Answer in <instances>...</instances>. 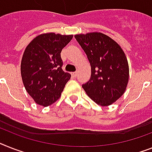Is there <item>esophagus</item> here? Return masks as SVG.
I'll use <instances>...</instances> for the list:
<instances>
[{"label": "esophagus", "instance_id": "obj_1", "mask_svg": "<svg viewBox=\"0 0 152 152\" xmlns=\"http://www.w3.org/2000/svg\"><path fill=\"white\" fill-rule=\"evenodd\" d=\"M71 75H72V76H73V77H76L77 75V72H72V73H71Z\"/></svg>", "mask_w": 152, "mask_h": 152}]
</instances>
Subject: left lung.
Here are the masks:
<instances>
[{
    "label": "left lung",
    "instance_id": "8db88e82",
    "mask_svg": "<svg viewBox=\"0 0 152 152\" xmlns=\"http://www.w3.org/2000/svg\"><path fill=\"white\" fill-rule=\"evenodd\" d=\"M91 65L90 80L82 85L87 95L102 106H110L126 90L129 66L120 45L100 32L75 35Z\"/></svg>",
    "mask_w": 152,
    "mask_h": 152
}]
</instances>
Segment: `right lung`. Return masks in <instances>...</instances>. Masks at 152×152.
<instances>
[{"label":"right lung","mask_w":152,"mask_h":152,"mask_svg":"<svg viewBox=\"0 0 152 152\" xmlns=\"http://www.w3.org/2000/svg\"><path fill=\"white\" fill-rule=\"evenodd\" d=\"M72 35H39L27 46L21 63V75L26 91L36 103L48 106L61 97L71 75L63 71L61 53Z\"/></svg>","instance_id":"1"}]
</instances>
